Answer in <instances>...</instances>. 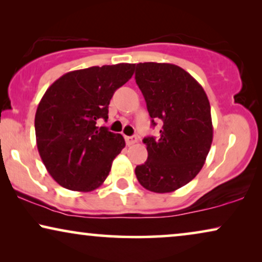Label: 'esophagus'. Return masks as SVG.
Here are the masks:
<instances>
[{"mask_svg": "<svg viewBox=\"0 0 262 262\" xmlns=\"http://www.w3.org/2000/svg\"><path fill=\"white\" fill-rule=\"evenodd\" d=\"M137 137L136 136H125V142H126V144L130 146V145H134L135 143H137Z\"/></svg>", "mask_w": 262, "mask_h": 262, "instance_id": "34e87169", "label": "esophagus"}]
</instances>
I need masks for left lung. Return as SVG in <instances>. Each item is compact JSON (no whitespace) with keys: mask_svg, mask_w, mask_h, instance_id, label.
I'll return each instance as SVG.
<instances>
[{"mask_svg":"<svg viewBox=\"0 0 262 262\" xmlns=\"http://www.w3.org/2000/svg\"><path fill=\"white\" fill-rule=\"evenodd\" d=\"M136 83L154 120H162L160 137L143 139L148 159L136 167L139 184L155 193L187 185L205 163L213 138L209 99L202 85L170 63L136 66Z\"/></svg>","mask_w":262,"mask_h":262,"instance_id":"obj_1","label":"left lung"}]
</instances>
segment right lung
Returning <instances> with one entry per match:
<instances>
[{
  "label": "right lung",
  "mask_w": 262,
  "mask_h": 262,
  "mask_svg": "<svg viewBox=\"0 0 262 262\" xmlns=\"http://www.w3.org/2000/svg\"><path fill=\"white\" fill-rule=\"evenodd\" d=\"M134 71L128 63L69 71L45 92L35 112V138L42 163L62 187L91 192L108 177L125 141L96 120L108 119L114 92Z\"/></svg>",
  "instance_id": "right-lung-1"
}]
</instances>
